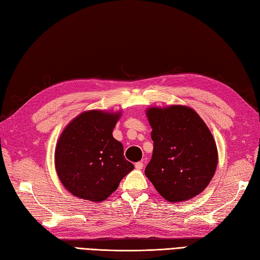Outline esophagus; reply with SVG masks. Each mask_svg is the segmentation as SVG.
<instances>
[{
  "instance_id": "obj_1",
  "label": "esophagus",
  "mask_w": 260,
  "mask_h": 260,
  "mask_svg": "<svg viewBox=\"0 0 260 260\" xmlns=\"http://www.w3.org/2000/svg\"><path fill=\"white\" fill-rule=\"evenodd\" d=\"M143 168H144V163H143V162L135 163V169L136 170H142Z\"/></svg>"
}]
</instances>
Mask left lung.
Returning <instances> with one entry per match:
<instances>
[{
    "label": "left lung",
    "mask_w": 260,
    "mask_h": 260,
    "mask_svg": "<svg viewBox=\"0 0 260 260\" xmlns=\"http://www.w3.org/2000/svg\"><path fill=\"white\" fill-rule=\"evenodd\" d=\"M146 116L152 127L153 154L145 175L170 202L186 201L201 193L218 164L211 132L196 110L173 105L151 107Z\"/></svg>",
    "instance_id": "obj_1"
}]
</instances>
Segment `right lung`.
<instances>
[{"instance_id": "add662e5", "label": "right lung", "mask_w": 260, "mask_h": 260, "mask_svg": "<svg viewBox=\"0 0 260 260\" xmlns=\"http://www.w3.org/2000/svg\"><path fill=\"white\" fill-rule=\"evenodd\" d=\"M120 113L88 110L63 129L54 152L62 185L84 200L102 202L134 169L124 156L123 144L113 137Z\"/></svg>"}]
</instances>
